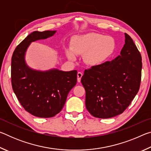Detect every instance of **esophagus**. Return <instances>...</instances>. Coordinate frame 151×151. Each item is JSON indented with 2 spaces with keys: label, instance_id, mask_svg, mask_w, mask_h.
Wrapping results in <instances>:
<instances>
[{
  "label": "esophagus",
  "instance_id": "obj_1",
  "mask_svg": "<svg viewBox=\"0 0 151 151\" xmlns=\"http://www.w3.org/2000/svg\"><path fill=\"white\" fill-rule=\"evenodd\" d=\"M82 76H83V73H81V72H78L77 73V81H78V83H80V82H81Z\"/></svg>",
  "mask_w": 151,
  "mask_h": 151
}]
</instances>
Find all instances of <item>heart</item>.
Instances as JSON below:
<instances>
[{"label":"heart","instance_id":"1","mask_svg":"<svg viewBox=\"0 0 151 151\" xmlns=\"http://www.w3.org/2000/svg\"><path fill=\"white\" fill-rule=\"evenodd\" d=\"M115 40L111 36L96 32L78 36L73 39L70 49L66 50L68 59L75 61L76 55H84V61L89 66L103 65L113 54Z\"/></svg>","mask_w":151,"mask_h":151}]
</instances>
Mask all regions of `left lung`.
Listing matches in <instances>:
<instances>
[{"instance_id": "1", "label": "left lung", "mask_w": 151, "mask_h": 151, "mask_svg": "<svg viewBox=\"0 0 151 151\" xmlns=\"http://www.w3.org/2000/svg\"><path fill=\"white\" fill-rule=\"evenodd\" d=\"M121 54L111 61L85 70L81 83L85 105L96 118L109 119L123 112L139 90L142 58L129 35Z\"/></svg>"}]
</instances>
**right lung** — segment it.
Here are the masks:
<instances>
[{"label":"right lung","instance_id":"right-lung-1","mask_svg":"<svg viewBox=\"0 0 151 151\" xmlns=\"http://www.w3.org/2000/svg\"><path fill=\"white\" fill-rule=\"evenodd\" d=\"M56 30L34 31L15 48L11 59L12 89L23 108L32 115L49 118L60 112L69 91L77 82V71L30 68L25 55L30 43L52 37Z\"/></svg>","mask_w":151,"mask_h":151}]
</instances>
